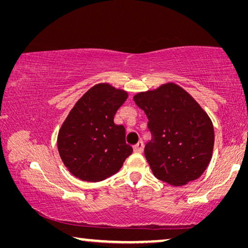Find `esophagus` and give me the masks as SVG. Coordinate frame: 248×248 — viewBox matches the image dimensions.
I'll list each match as a JSON object with an SVG mask.
<instances>
[{"mask_svg": "<svg viewBox=\"0 0 248 248\" xmlns=\"http://www.w3.org/2000/svg\"><path fill=\"white\" fill-rule=\"evenodd\" d=\"M133 151H134V152L141 153L142 151H143V142H142V141L138 142V143L133 146Z\"/></svg>", "mask_w": 248, "mask_h": 248, "instance_id": "1", "label": "esophagus"}]
</instances>
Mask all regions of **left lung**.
I'll use <instances>...</instances> for the list:
<instances>
[{"label": "left lung", "instance_id": "8db88e82", "mask_svg": "<svg viewBox=\"0 0 248 248\" xmlns=\"http://www.w3.org/2000/svg\"><path fill=\"white\" fill-rule=\"evenodd\" d=\"M148 117L146 161L157 179L183 186L199 178L211 161L215 130L200 105L182 87L167 83L133 96Z\"/></svg>", "mask_w": 248, "mask_h": 248}]
</instances>
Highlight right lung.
I'll return each mask as SVG.
<instances>
[{
  "label": "right lung",
  "instance_id": "1",
  "mask_svg": "<svg viewBox=\"0 0 248 248\" xmlns=\"http://www.w3.org/2000/svg\"><path fill=\"white\" fill-rule=\"evenodd\" d=\"M128 97L109 84L90 89L71 109L58 134V151L70 173L85 182L116 174L132 153L125 130L114 117Z\"/></svg>",
  "mask_w": 248,
  "mask_h": 248
}]
</instances>
